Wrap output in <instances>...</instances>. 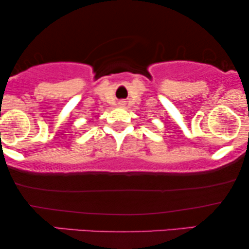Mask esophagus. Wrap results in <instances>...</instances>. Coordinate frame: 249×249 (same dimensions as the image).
Instances as JSON below:
<instances>
[{
  "mask_svg": "<svg viewBox=\"0 0 249 249\" xmlns=\"http://www.w3.org/2000/svg\"><path fill=\"white\" fill-rule=\"evenodd\" d=\"M119 105H120V107H124V101H120V102H119Z\"/></svg>",
  "mask_w": 249,
  "mask_h": 249,
  "instance_id": "obj_1",
  "label": "esophagus"
}]
</instances>
